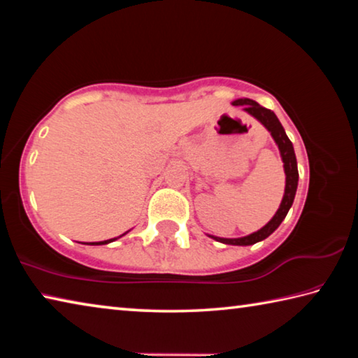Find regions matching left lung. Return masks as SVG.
I'll return each mask as SVG.
<instances>
[{"mask_svg": "<svg viewBox=\"0 0 358 358\" xmlns=\"http://www.w3.org/2000/svg\"><path fill=\"white\" fill-rule=\"evenodd\" d=\"M234 106H243L245 110L248 113H251L254 118H257L260 123H262L266 129L271 132L275 142L278 143V148L281 151L282 156V162H284V172H286V191H284V197L282 202L278 208L276 215L271 217V221L264 226L257 232H254L248 237H241V238H220V237H211L216 241H221V243L226 245H254L257 241L264 240L275 232V230L280 227V224L282 222L284 217H286L289 208L292 207L294 203V197L296 192V185H299V169H296V159H295V153H294V147L292 142L289 141V137L284 132V128L280 123V120L276 118V115L265 108L262 106H259L256 101L252 99H237L234 101Z\"/></svg>", "mask_w": 358, "mask_h": 358, "instance_id": "left-lung-1", "label": "left lung"}]
</instances>
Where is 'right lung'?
<instances>
[{
	"label": "right lung",
	"instance_id": "right-lung-1",
	"mask_svg": "<svg viewBox=\"0 0 358 358\" xmlns=\"http://www.w3.org/2000/svg\"><path fill=\"white\" fill-rule=\"evenodd\" d=\"M110 241H113V240H106V241H98V243H90V245H107V243H110Z\"/></svg>",
	"mask_w": 358,
	"mask_h": 358
}]
</instances>
